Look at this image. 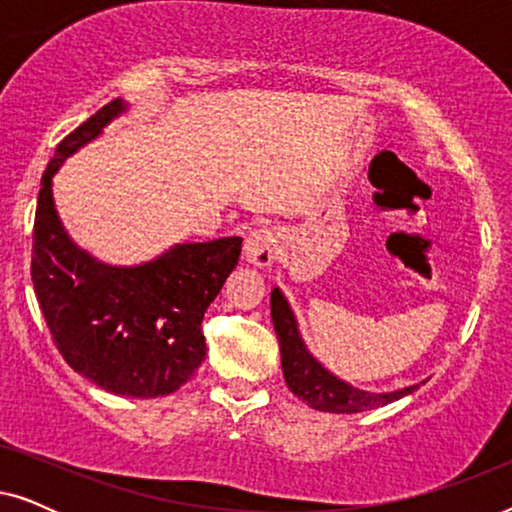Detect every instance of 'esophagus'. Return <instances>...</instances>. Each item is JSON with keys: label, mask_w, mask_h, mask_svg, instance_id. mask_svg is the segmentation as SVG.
I'll list each match as a JSON object with an SVG mask.
<instances>
[{"label": "esophagus", "mask_w": 512, "mask_h": 512, "mask_svg": "<svg viewBox=\"0 0 512 512\" xmlns=\"http://www.w3.org/2000/svg\"><path fill=\"white\" fill-rule=\"evenodd\" d=\"M279 233L272 228H256L251 230L244 240V261L256 268H268L277 258Z\"/></svg>", "instance_id": "1"}]
</instances>
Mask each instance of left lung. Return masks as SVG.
Here are the masks:
<instances>
[{
  "label": "left lung",
  "mask_w": 512,
  "mask_h": 512,
  "mask_svg": "<svg viewBox=\"0 0 512 512\" xmlns=\"http://www.w3.org/2000/svg\"><path fill=\"white\" fill-rule=\"evenodd\" d=\"M270 312L279 340V354H282L284 380L293 394L303 398L310 408L335 412V415H352V412L382 408V405L394 403L398 398L419 389V384H410V387L394 391H368L354 387V384L331 373L310 352V347L303 340V333H300L296 312L291 310V303L279 286H275L270 293Z\"/></svg>",
  "instance_id": "8db88e82"
}]
</instances>
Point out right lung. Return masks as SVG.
Returning a JSON list of instances; mask_svg holds the SVG:
<instances>
[{"label":"right lung","instance_id":"right-lung-1","mask_svg":"<svg viewBox=\"0 0 512 512\" xmlns=\"http://www.w3.org/2000/svg\"><path fill=\"white\" fill-rule=\"evenodd\" d=\"M130 104H109L67 135L41 177L32 284L55 347L76 373L116 396L158 398L191 380L207 347L202 317L240 261L242 237L172 244L139 265L104 263L62 226L53 177Z\"/></svg>","mask_w":512,"mask_h":512}]
</instances>
